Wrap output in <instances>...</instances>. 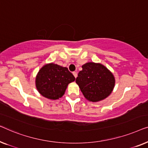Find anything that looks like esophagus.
Wrapping results in <instances>:
<instances>
[{"label": "esophagus", "instance_id": "34e87169", "mask_svg": "<svg viewBox=\"0 0 148 148\" xmlns=\"http://www.w3.org/2000/svg\"><path fill=\"white\" fill-rule=\"evenodd\" d=\"M73 75H74V77H75V78H76V77L78 76V74H77V72H73Z\"/></svg>", "mask_w": 148, "mask_h": 148}]
</instances>
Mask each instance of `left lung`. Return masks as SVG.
I'll use <instances>...</instances> for the list:
<instances>
[{
    "mask_svg": "<svg viewBox=\"0 0 148 148\" xmlns=\"http://www.w3.org/2000/svg\"><path fill=\"white\" fill-rule=\"evenodd\" d=\"M76 82L83 95L91 102L105 99L113 91L115 78L113 74L101 64L88 62L82 66Z\"/></svg>",
    "mask_w": 148,
    "mask_h": 148,
    "instance_id": "obj_1",
    "label": "left lung"
}]
</instances>
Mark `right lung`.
Here are the masks:
<instances>
[{"label":"right lung","instance_id":"add662e5","mask_svg":"<svg viewBox=\"0 0 148 148\" xmlns=\"http://www.w3.org/2000/svg\"><path fill=\"white\" fill-rule=\"evenodd\" d=\"M74 80V76L67 68L51 63L45 64L39 70L35 85L43 97L56 100L64 95L68 84Z\"/></svg>","mask_w":148,"mask_h":148}]
</instances>
